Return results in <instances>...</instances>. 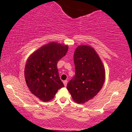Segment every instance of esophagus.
Listing matches in <instances>:
<instances>
[{"instance_id": "obj_1", "label": "esophagus", "mask_w": 132, "mask_h": 132, "mask_svg": "<svg viewBox=\"0 0 132 132\" xmlns=\"http://www.w3.org/2000/svg\"><path fill=\"white\" fill-rule=\"evenodd\" d=\"M63 83H64V85L65 87H66V86H67L68 81H67V80H66V81H63Z\"/></svg>"}]
</instances>
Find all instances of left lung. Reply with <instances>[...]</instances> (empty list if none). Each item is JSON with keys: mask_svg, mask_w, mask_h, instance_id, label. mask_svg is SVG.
Returning <instances> with one entry per match:
<instances>
[{"mask_svg": "<svg viewBox=\"0 0 132 132\" xmlns=\"http://www.w3.org/2000/svg\"><path fill=\"white\" fill-rule=\"evenodd\" d=\"M75 75L67 84L72 99L84 104L92 99L102 89L105 69L96 51L92 47L80 45L74 53Z\"/></svg>", "mask_w": 132, "mask_h": 132, "instance_id": "1", "label": "left lung"}]
</instances>
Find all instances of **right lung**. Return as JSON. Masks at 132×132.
I'll list each match as a JSON object with an SVG mask.
<instances>
[{"label":"right lung","mask_w":132,"mask_h":132,"mask_svg":"<svg viewBox=\"0 0 132 132\" xmlns=\"http://www.w3.org/2000/svg\"><path fill=\"white\" fill-rule=\"evenodd\" d=\"M68 50L67 45L51 42L38 49L27 60L25 68L27 85L41 101H51L57 90L64 87L57 63Z\"/></svg>","instance_id":"add662e5"}]
</instances>
